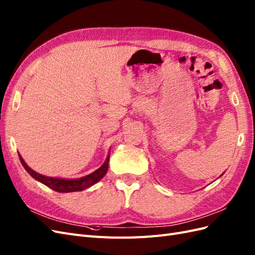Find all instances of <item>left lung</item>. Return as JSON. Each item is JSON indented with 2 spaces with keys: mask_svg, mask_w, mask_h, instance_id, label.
I'll list each match as a JSON object with an SVG mask.
<instances>
[{
  "mask_svg": "<svg viewBox=\"0 0 255 255\" xmlns=\"http://www.w3.org/2000/svg\"><path fill=\"white\" fill-rule=\"evenodd\" d=\"M221 175H222V174H221Z\"/></svg>",
  "mask_w": 255,
  "mask_h": 255,
  "instance_id": "obj_1",
  "label": "left lung"
}]
</instances>
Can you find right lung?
<instances>
[{"label":"right lung","mask_w":255,"mask_h":255,"mask_svg":"<svg viewBox=\"0 0 255 255\" xmlns=\"http://www.w3.org/2000/svg\"><path fill=\"white\" fill-rule=\"evenodd\" d=\"M19 158L21 164L24 167L25 170L32 175L35 180L39 181L40 183L44 184L45 186H48L52 188L53 190L58 191V192H73V191H82L84 189H86L92 185H95L97 182H99L102 177L106 174L107 169H109V161H110V153L107 155V158L105 159L104 164L97 169L96 171L92 173L80 177V179H73V180H66V179H59V177H50V176H45L42 174L37 173L34 171L33 169H30L24 159L22 158V156L19 154Z\"/></svg>","instance_id":"add662e5"}]
</instances>
